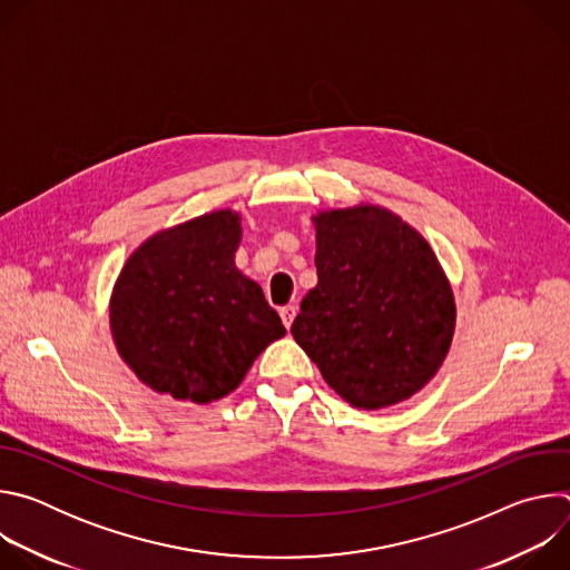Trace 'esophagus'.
I'll return each instance as SVG.
<instances>
[{
	"label": "esophagus",
	"instance_id": "34e87169",
	"mask_svg": "<svg viewBox=\"0 0 570 570\" xmlns=\"http://www.w3.org/2000/svg\"><path fill=\"white\" fill-rule=\"evenodd\" d=\"M279 315H282L284 327L291 330V324H293V320H295V315H297V304H286V306H282Z\"/></svg>",
	"mask_w": 570,
	"mask_h": 570
}]
</instances>
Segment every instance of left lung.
<instances>
[{
	"instance_id": "8db88e82",
	"label": "left lung",
	"mask_w": 570,
	"mask_h": 570,
	"mask_svg": "<svg viewBox=\"0 0 570 570\" xmlns=\"http://www.w3.org/2000/svg\"><path fill=\"white\" fill-rule=\"evenodd\" d=\"M317 284L291 334L354 409L420 392L442 367L455 299L429 240L379 205L313 216Z\"/></svg>"
}]
</instances>
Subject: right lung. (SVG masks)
<instances>
[{
  "label": "right lung",
  "instance_id": "add662e5",
  "mask_svg": "<svg viewBox=\"0 0 570 570\" xmlns=\"http://www.w3.org/2000/svg\"><path fill=\"white\" fill-rule=\"evenodd\" d=\"M240 216L218 209L148 236L110 297L124 363L159 394L209 403L238 387L286 330L234 255Z\"/></svg>",
  "mask_w": 570,
  "mask_h": 570
}]
</instances>
